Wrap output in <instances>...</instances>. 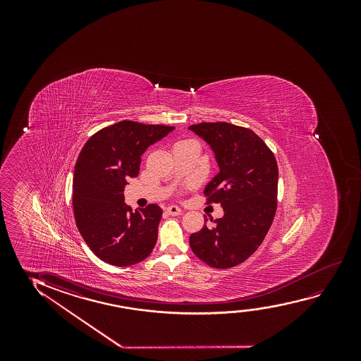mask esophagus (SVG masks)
Returning a JSON list of instances; mask_svg holds the SVG:
<instances>
[{"instance_id": "1", "label": "esophagus", "mask_w": 361, "mask_h": 361, "mask_svg": "<svg viewBox=\"0 0 361 361\" xmlns=\"http://www.w3.org/2000/svg\"><path fill=\"white\" fill-rule=\"evenodd\" d=\"M166 212L170 214V216H178V214H180L181 213V208H178V206H169L168 208H166Z\"/></svg>"}]
</instances>
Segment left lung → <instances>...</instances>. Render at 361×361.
I'll list each match as a JSON object with an SVG mask.
<instances>
[{
    "instance_id": "left-lung-1",
    "label": "left lung",
    "mask_w": 361,
    "mask_h": 361,
    "mask_svg": "<svg viewBox=\"0 0 361 361\" xmlns=\"http://www.w3.org/2000/svg\"><path fill=\"white\" fill-rule=\"evenodd\" d=\"M207 142L219 173L204 188L208 204L221 203L224 216L190 237L195 255L216 269L245 262L260 247L277 208L279 169L267 144L252 129L216 123L190 128ZM207 221V219H204Z\"/></svg>"
}]
</instances>
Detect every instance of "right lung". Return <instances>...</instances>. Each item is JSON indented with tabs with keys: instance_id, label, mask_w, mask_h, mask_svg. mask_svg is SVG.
Listing matches in <instances>:
<instances>
[{
	"instance_id": "obj_1",
	"label": "right lung",
	"mask_w": 361,
	"mask_h": 361,
	"mask_svg": "<svg viewBox=\"0 0 361 361\" xmlns=\"http://www.w3.org/2000/svg\"><path fill=\"white\" fill-rule=\"evenodd\" d=\"M173 127L122 121L86 142L76 160L73 207L80 234L96 257L114 267H130L153 252L163 209L149 204L133 209L124 203V186L138 176L149 145Z\"/></svg>"
}]
</instances>
